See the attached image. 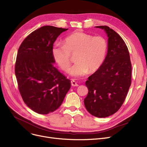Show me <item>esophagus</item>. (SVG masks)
Returning <instances> with one entry per match:
<instances>
[{
	"label": "esophagus",
	"mask_w": 147,
	"mask_h": 147,
	"mask_svg": "<svg viewBox=\"0 0 147 147\" xmlns=\"http://www.w3.org/2000/svg\"><path fill=\"white\" fill-rule=\"evenodd\" d=\"M71 85L73 86H79V85L77 84V82H75L73 80H71Z\"/></svg>",
	"instance_id": "obj_1"
}]
</instances>
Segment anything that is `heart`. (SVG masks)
I'll use <instances>...</instances> for the list:
<instances>
[{
    "label": "heart",
    "mask_w": 147,
    "mask_h": 147,
    "mask_svg": "<svg viewBox=\"0 0 147 147\" xmlns=\"http://www.w3.org/2000/svg\"><path fill=\"white\" fill-rule=\"evenodd\" d=\"M107 49V41L101 36H93L82 31H76L67 36L64 44L56 43L52 49L53 58L64 71L69 70L71 55L76 53V63L69 69V74L76 78L94 72L103 63Z\"/></svg>",
    "instance_id": "heart-1"
}]
</instances>
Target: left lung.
Segmentation results:
<instances>
[{
	"instance_id": "8db88e82",
	"label": "left lung",
	"mask_w": 147,
	"mask_h": 147,
	"mask_svg": "<svg viewBox=\"0 0 147 147\" xmlns=\"http://www.w3.org/2000/svg\"><path fill=\"white\" fill-rule=\"evenodd\" d=\"M107 53L103 63L86 81L88 93L84 99L92 115L105 118L117 112L123 104L131 85V64L128 48L115 31L107 26Z\"/></svg>"
}]
</instances>
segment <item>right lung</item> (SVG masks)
I'll list each match as a JSON object with an SVG mask.
<instances>
[{"label": "right lung", "instance_id": "1", "mask_svg": "<svg viewBox=\"0 0 147 147\" xmlns=\"http://www.w3.org/2000/svg\"><path fill=\"white\" fill-rule=\"evenodd\" d=\"M68 29L44 26L34 30L18 49L15 73L19 91L30 109L46 115L61 105L71 81L54 66L52 49L56 38Z\"/></svg>", "mask_w": 147, "mask_h": 147}]
</instances>
